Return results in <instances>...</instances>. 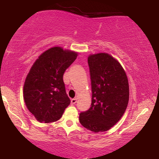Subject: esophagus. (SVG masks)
Returning <instances> with one entry per match:
<instances>
[{"label":"esophagus","mask_w":159,"mask_h":159,"mask_svg":"<svg viewBox=\"0 0 159 159\" xmlns=\"http://www.w3.org/2000/svg\"><path fill=\"white\" fill-rule=\"evenodd\" d=\"M77 98H73V99H71V104H72V105H74V104H75L76 103H77Z\"/></svg>","instance_id":"34e87169"}]
</instances>
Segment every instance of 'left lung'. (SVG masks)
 Listing matches in <instances>:
<instances>
[{
	"label": "left lung",
	"instance_id": "left-lung-1",
	"mask_svg": "<svg viewBox=\"0 0 159 159\" xmlns=\"http://www.w3.org/2000/svg\"><path fill=\"white\" fill-rule=\"evenodd\" d=\"M92 103L80 114V122L90 131L105 132L118 122L129 102V83L117 60L106 53L89 56Z\"/></svg>",
	"mask_w": 159,
	"mask_h": 159
}]
</instances>
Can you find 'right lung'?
<instances>
[{
	"label": "right lung",
	"instance_id": "right-lung-1",
	"mask_svg": "<svg viewBox=\"0 0 159 159\" xmlns=\"http://www.w3.org/2000/svg\"><path fill=\"white\" fill-rule=\"evenodd\" d=\"M77 56L76 52L53 47L41 54L30 69L24 84V99L40 122L58 120L70 104L63 75Z\"/></svg>",
	"mask_w": 159,
	"mask_h": 159
}]
</instances>
